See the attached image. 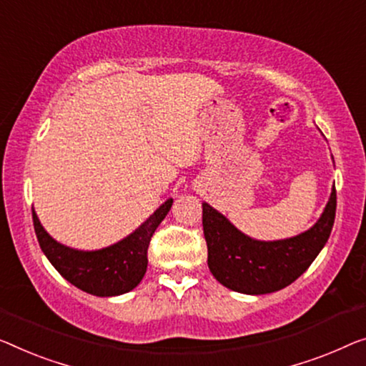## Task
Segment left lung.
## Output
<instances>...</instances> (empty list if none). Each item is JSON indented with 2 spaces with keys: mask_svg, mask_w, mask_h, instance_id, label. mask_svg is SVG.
Masks as SVG:
<instances>
[{
  "mask_svg": "<svg viewBox=\"0 0 366 366\" xmlns=\"http://www.w3.org/2000/svg\"><path fill=\"white\" fill-rule=\"evenodd\" d=\"M337 192L332 190L322 217L301 235L281 242H258L238 232L209 204H202V227L209 249V268L218 282L243 294L280 291L312 264L330 237Z\"/></svg>",
  "mask_w": 366,
  "mask_h": 366,
  "instance_id": "8db88e82",
  "label": "left lung"
}]
</instances>
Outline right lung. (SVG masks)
Wrapping results in <instances>:
<instances>
[{
    "instance_id": "right-lung-1",
    "label": "right lung",
    "mask_w": 366,
    "mask_h": 366,
    "mask_svg": "<svg viewBox=\"0 0 366 366\" xmlns=\"http://www.w3.org/2000/svg\"><path fill=\"white\" fill-rule=\"evenodd\" d=\"M171 207L169 199L128 238L98 252H79L57 243L44 230L34 210L32 222L41 249L65 280L94 296L110 297L131 291L143 280L151 237Z\"/></svg>"
}]
</instances>
